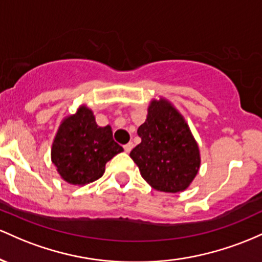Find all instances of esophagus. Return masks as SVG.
Segmentation results:
<instances>
[{
	"label": "esophagus",
	"mask_w": 262,
	"mask_h": 262,
	"mask_svg": "<svg viewBox=\"0 0 262 262\" xmlns=\"http://www.w3.org/2000/svg\"><path fill=\"white\" fill-rule=\"evenodd\" d=\"M132 148H134V143H132V142L123 146V149H125V152H127V154H128V152H131Z\"/></svg>",
	"instance_id": "34e87169"
}]
</instances>
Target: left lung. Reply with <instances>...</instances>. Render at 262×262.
I'll return each mask as SVG.
<instances>
[{
    "label": "left lung",
    "instance_id": "obj_1",
    "mask_svg": "<svg viewBox=\"0 0 262 262\" xmlns=\"http://www.w3.org/2000/svg\"><path fill=\"white\" fill-rule=\"evenodd\" d=\"M137 134L141 143L130 157L147 183L166 193L189 188L201 168V151L178 108L162 96L152 99Z\"/></svg>",
    "mask_w": 262,
    "mask_h": 262
}]
</instances>
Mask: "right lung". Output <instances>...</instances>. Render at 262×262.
Returning a JSON list of instances; mask_svg holds the SVG:
<instances>
[{
	"label": "right lung",
	"mask_w": 262,
	"mask_h": 262,
	"mask_svg": "<svg viewBox=\"0 0 262 262\" xmlns=\"http://www.w3.org/2000/svg\"><path fill=\"white\" fill-rule=\"evenodd\" d=\"M123 148L113 139L111 126H99L92 108L83 104L61 120L52 143L51 158L59 177L85 186L102 177L105 164Z\"/></svg>",
	"instance_id": "obj_1"
}]
</instances>
